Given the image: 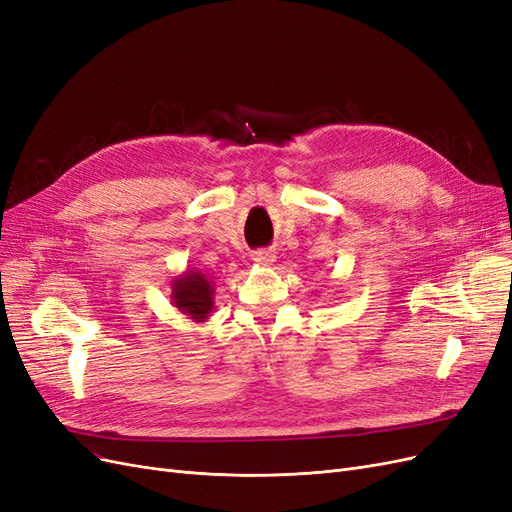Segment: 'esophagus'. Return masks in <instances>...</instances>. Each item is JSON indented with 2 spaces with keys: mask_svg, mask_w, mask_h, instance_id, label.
<instances>
[{
  "mask_svg": "<svg viewBox=\"0 0 512 512\" xmlns=\"http://www.w3.org/2000/svg\"><path fill=\"white\" fill-rule=\"evenodd\" d=\"M252 260L256 264H262V267H269V264L275 262V252H271V250H258V252L252 254Z\"/></svg>",
  "mask_w": 512,
  "mask_h": 512,
  "instance_id": "obj_1",
  "label": "esophagus"
}]
</instances>
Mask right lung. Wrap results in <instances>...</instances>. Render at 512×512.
Segmentation results:
<instances>
[{
	"mask_svg": "<svg viewBox=\"0 0 512 512\" xmlns=\"http://www.w3.org/2000/svg\"><path fill=\"white\" fill-rule=\"evenodd\" d=\"M214 286L199 271H186L171 284V301L192 322H205L214 309Z\"/></svg>",
	"mask_w": 512,
	"mask_h": 512,
	"instance_id": "1",
	"label": "right lung"
}]
</instances>
